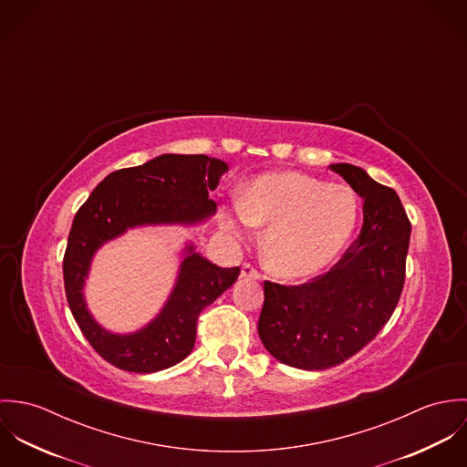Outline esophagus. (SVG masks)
<instances>
[{"label": "esophagus", "mask_w": 467, "mask_h": 467, "mask_svg": "<svg viewBox=\"0 0 467 467\" xmlns=\"http://www.w3.org/2000/svg\"><path fill=\"white\" fill-rule=\"evenodd\" d=\"M241 275H243L244 278H252V280H259V278H261V271L254 266V265H250V263H244V265H243V267H241Z\"/></svg>", "instance_id": "1"}]
</instances>
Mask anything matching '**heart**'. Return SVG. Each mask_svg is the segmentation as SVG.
Returning a JSON list of instances; mask_svg holds the SVG:
<instances>
[{"label":"heart","instance_id":"1","mask_svg":"<svg viewBox=\"0 0 467 467\" xmlns=\"http://www.w3.org/2000/svg\"><path fill=\"white\" fill-rule=\"evenodd\" d=\"M358 200L347 187L296 172L257 178L246 198L223 213V228L250 241L266 226V266L285 280H306L331 266L358 223Z\"/></svg>","mask_w":467,"mask_h":467}]
</instances>
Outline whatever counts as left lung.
Returning a JSON list of instances; mask_svg holds the SVG:
<instances>
[{
  "mask_svg": "<svg viewBox=\"0 0 467 467\" xmlns=\"http://www.w3.org/2000/svg\"><path fill=\"white\" fill-rule=\"evenodd\" d=\"M363 202L358 239L327 273L298 285L265 282L259 336L280 363L326 370L370 343L400 302L411 224L394 189L348 163L329 167Z\"/></svg>",
  "mask_w": 467,
  "mask_h": 467,
  "instance_id": "obj_1",
  "label": "left lung"
}]
</instances>
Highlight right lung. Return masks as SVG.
Here are the masks:
<instances>
[{"label": "right lung", "mask_w": 467, "mask_h": 467, "mask_svg": "<svg viewBox=\"0 0 467 467\" xmlns=\"http://www.w3.org/2000/svg\"><path fill=\"white\" fill-rule=\"evenodd\" d=\"M228 165L206 154H161L143 165L106 176L77 210L63 261L67 306L89 345L111 365L138 374L158 372L185 359L196 343L200 313L239 276L192 246L163 311L138 333L104 331L86 309L84 278L97 248L128 228L158 223H196L215 212L208 191Z\"/></svg>", "instance_id": "obj_1"}]
</instances>
